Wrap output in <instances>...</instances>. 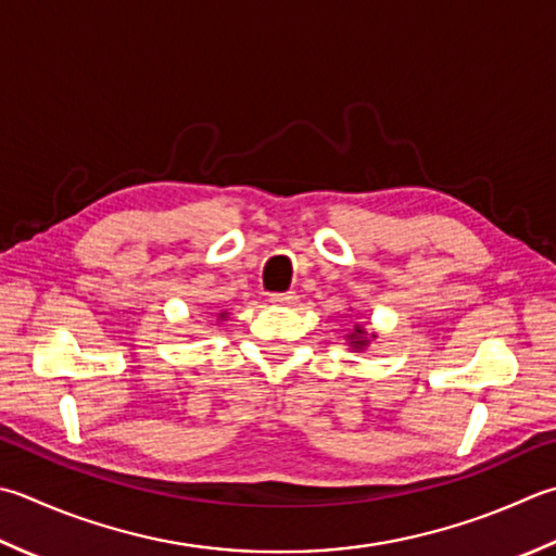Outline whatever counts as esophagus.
<instances>
[{
	"label": "esophagus",
	"instance_id": "1",
	"mask_svg": "<svg viewBox=\"0 0 556 556\" xmlns=\"http://www.w3.org/2000/svg\"><path fill=\"white\" fill-rule=\"evenodd\" d=\"M269 301L275 303V306H293V303L299 301L296 291H281V293H271Z\"/></svg>",
	"mask_w": 556,
	"mask_h": 556
}]
</instances>
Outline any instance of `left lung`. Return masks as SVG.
<instances>
[{
  "label": "left lung",
  "mask_w": 556,
  "mask_h": 556,
  "mask_svg": "<svg viewBox=\"0 0 556 556\" xmlns=\"http://www.w3.org/2000/svg\"><path fill=\"white\" fill-rule=\"evenodd\" d=\"M350 340H352V346H354V350H362V346H366V344H368V340H366V334H364V330H362V328H354V332L350 334Z\"/></svg>",
  "instance_id": "obj_1"
}]
</instances>
